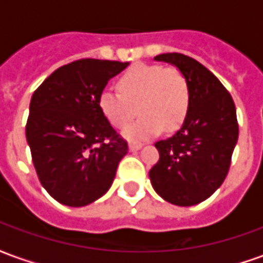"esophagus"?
<instances>
[{"label": "esophagus", "instance_id": "obj_1", "mask_svg": "<svg viewBox=\"0 0 263 263\" xmlns=\"http://www.w3.org/2000/svg\"><path fill=\"white\" fill-rule=\"evenodd\" d=\"M142 148V143H139V142H131L129 143V151H139V149Z\"/></svg>", "mask_w": 263, "mask_h": 263}]
</instances>
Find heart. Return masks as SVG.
Returning <instances> with one entry per match:
<instances>
[{
	"label": "heart",
	"mask_w": 263,
	"mask_h": 263,
	"mask_svg": "<svg viewBox=\"0 0 263 263\" xmlns=\"http://www.w3.org/2000/svg\"><path fill=\"white\" fill-rule=\"evenodd\" d=\"M118 91H103L98 109L117 129L125 128L138 111L142 117L124 131L129 141H143L182 125L190 108V84L176 67L135 65L117 81Z\"/></svg>",
	"instance_id": "obj_1"
}]
</instances>
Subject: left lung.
I'll return each mask as SVG.
<instances>
[{
	"instance_id": "1",
	"label": "left lung",
	"mask_w": 263,
	"mask_h": 263,
	"mask_svg": "<svg viewBox=\"0 0 263 263\" xmlns=\"http://www.w3.org/2000/svg\"><path fill=\"white\" fill-rule=\"evenodd\" d=\"M155 60L176 66L190 84V108L173 137L155 143L159 160L149 171L155 192L189 207L204 201L226 179L238 141L235 104L207 67L182 53H163Z\"/></svg>"
}]
</instances>
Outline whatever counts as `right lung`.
<instances>
[{
	"label": "right lung",
	"mask_w": 263,
	"mask_h": 263,
	"mask_svg": "<svg viewBox=\"0 0 263 263\" xmlns=\"http://www.w3.org/2000/svg\"><path fill=\"white\" fill-rule=\"evenodd\" d=\"M128 62L80 59L54 70L32 96L26 141L52 197L83 207L108 192L128 143L98 109L109 79Z\"/></svg>",
	"instance_id": "obj_1"
}]
</instances>
